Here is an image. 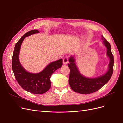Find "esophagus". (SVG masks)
Returning <instances> with one entry per match:
<instances>
[{
	"instance_id": "1",
	"label": "esophagus",
	"mask_w": 123,
	"mask_h": 123,
	"mask_svg": "<svg viewBox=\"0 0 123 123\" xmlns=\"http://www.w3.org/2000/svg\"><path fill=\"white\" fill-rule=\"evenodd\" d=\"M68 63V59L67 57H65L63 59V64L66 65Z\"/></svg>"
}]
</instances>
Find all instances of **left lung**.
Here are the masks:
<instances>
[{"label": "left lung", "mask_w": 123, "mask_h": 123, "mask_svg": "<svg viewBox=\"0 0 123 123\" xmlns=\"http://www.w3.org/2000/svg\"><path fill=\"white\" fill-rule=\"evenodd\" d=\"M103 43L107 49V55L109 58V64L107 71L101 76L94 78L85 77L80 72L76 65L74 56L69 57L68 66L70 70L69 83L72 90L82 94H88L97 91L108 83L113 71L114 58L111 52V46L109 42L102 35Z\"/></svg>", "instance_id": "left-lung-1"}]
</instances>
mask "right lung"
Wrapping results in <instances>:
<instances>
[{
    "label": "right lung",
    "mask_w": 123,
    "mask_h": 123,
    "mask_svg": "<svg viewBox=\"0 0 123 123\" xmlns=\"http://www.w3.org/2000/svg\"><path fill=\"white\" fill-rule=\"evenodd\" d=\"M39 33L38 30H32L21 37L15 46L12 61L15 77L21 88L31 93L38 94H43L49 90L52 74L62 65V59H60L50 63L41 72L32 73L27 71L21 65L19 56L22 43L27 37Z\"/></svg>",
    "instance_id": "obj_1"
}]
</instances>
